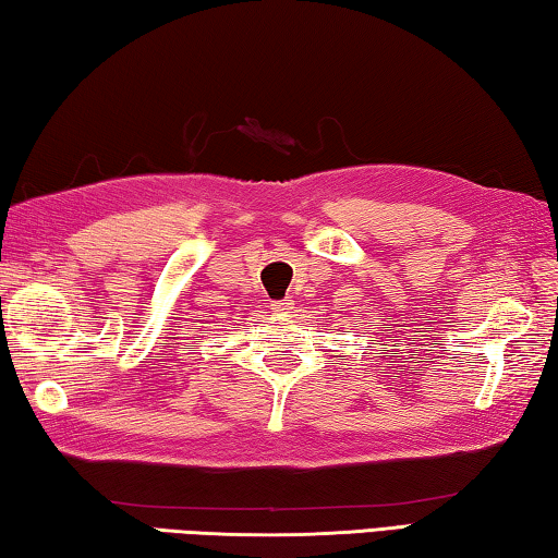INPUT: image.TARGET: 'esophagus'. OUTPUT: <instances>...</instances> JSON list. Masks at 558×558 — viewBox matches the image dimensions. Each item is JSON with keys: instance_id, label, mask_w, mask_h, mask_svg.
<instances>
[{"instance_id": "1", "label": "esophagus", "mask_w": 558, "mask_h": 558, "mask_svg": "<svg viewBox=\"0 0 558 558\" xmlns=\"http://www.w3.org/2000/svg\"><path fill=\"white\" fill-rule=\"evenodd\" d=\"M274 308H277V312H291V308H294V301H291V299L274 301Z\"/></svg>"}]
</instances>
